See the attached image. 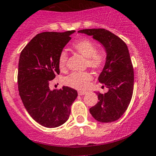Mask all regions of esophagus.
Returning a JSON list of instances; mask_svg holds the SVG:
<instances>
[{"instance_id": "obj_1", "label": "esophagus", "mask_w": 156, "mask_h": 156, "mask_svg": "<svg viewBox=\"0 0 156 156\" xmlns=\"http://www.w3.org/2000/svg\"><path fill=\"white\" fill-rule=\"evenodd\" d=\"M78 95H84V94H85L86 93H87V92L86 91H82V90H78Z\"/></svg>"}]
</instances>
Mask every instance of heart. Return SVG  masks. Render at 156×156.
Returning <instances> with one entry per match:
<instances>
[{"instance_id":"b5f03b06","label":"heart","mask_w":156,"mask_h":156,"mask_svg":"<svg viewBox=\"0 0 156 156\" xmlns=\"http://www.w3.org/2000/svg\"><path fill=\"white\" fill-rule=\"evenodd\" d=\"M73 49L86 58L87 66L94 70H101L106 62V57L101 52L97 51V46L87 39H83L77 42L73 46ZM68 55L63 51L58 57V67L60 70L66 69ZM91 74L89 72H74L65 78V84L72 88L84 90L88 87L92 80Z\"/></svg>"}]
</instances>
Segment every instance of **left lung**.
<instances>
[{"label":"left lung","instance_id":"8db88e82","mask_svg":"<svg viewBox=\"0 0 156 156\" xmlns=\"http://www.w3.org/2000/svg\"><path fill=\"white\" fill-rule=\"evenodd\" d=\"M78 33L93 36L107 52L105 66L98 80L108 91L104 94L98 92L99 101L90 108V114L101 123L116 121L126 110L133 92V67L127 46L120 38L104 29H84Z\"/></svg>","mask_w":156,"mask_h":156}]
</instances>
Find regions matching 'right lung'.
<instances>
[{"mask_svg":"<svg viewBox=\"0 0 156 156\" xmlns=\"http://www.w3.org/2000/svg\"><path fill=\"white\" fill-rule=\"evenodd\" d=\"M75 30L44 32L33 37L20 55L17 83L20 96L32 118L42 126L55 128L69 118L76 90L63 86L51 90L49 82L59 75L58 57Z\"/></svg>","mask_w":156,"mask_h":156,"instance_id":"add662e5","label":"right lung"}]
</instances>
